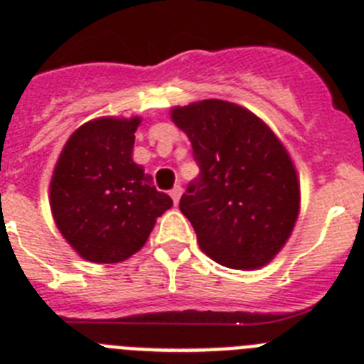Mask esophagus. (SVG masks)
<instances>
[{
  "label": "esophagus",
  "mask_w": 364,
  "mask_h": 364,
  "mask_svg": "<svg viewBox=\"0 0 364 364\" xmlns=\"http://www.w3.org/2000/svg\"><path fill=\"white\" fill-rule=\"evenodd\" d=\"M182 191H184V189L180 188V186H175V188L169 191V195H171V198H173V202H175V204H178L180 196H182Z\"/></svg>",
  "instance_id": "esophagus-1"
}]
</instances>
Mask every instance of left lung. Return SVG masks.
I'll list each match as a JSON object with an SVG mask.
<instances>
[{
    "label": "left lung",
    "mask_w": 364,
    "mask_h": 364,
    "mask_svg": "<svg viewBox=\"0 0 364 364\" xmlns=\"http://www.w3.org/2000/svg\"><path fill=\"white\" fill-rule=\"evenodd\" d=\"M200 176L180 198L200 249L229 269L271 262L299 215V180L291 155L265 122L235 102L205 99L175 106Z\"/></svg>",
    "instance_id": "8db88e82"
}]
</instances>
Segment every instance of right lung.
Here are the masks:
<instances>
[{"label":"right lung","instance_id":"obj_1","mask_svg":"<svg viewBox=\"0 0 364 364\" xmlns=\"http://www.w3.org/2000/svg\"><path fill=\"white\" fill-rule=\"evenodd\" d=\"M141 117H101L70 135L50 180L59 232L81 258L119 263L144 247L159 216L173 205L133 162Z\"/></svg>","mask_w":364,"mask_h":364}]
</instances>
